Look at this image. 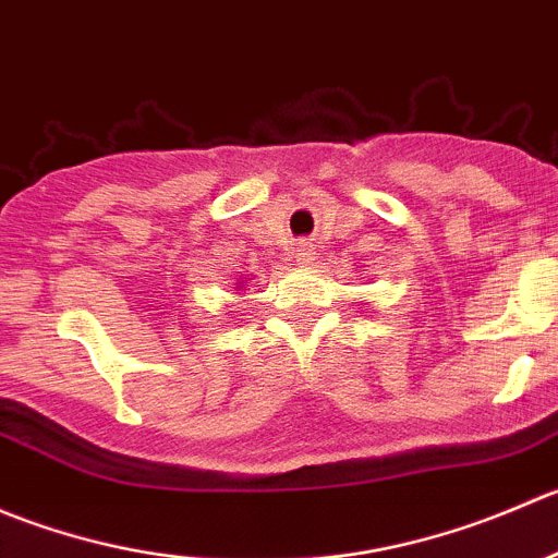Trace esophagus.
Here are the masks:
<instances>
[{"label": "esophagus", "mask_w": 558, "mask_h": 558, "mask_svg": "<svg viewBox=\"0 0 558 558\" xmlns=\"http://www.w3.org/2000/svg\"><path fill=\"white\" fill-rule=\"evenodd\" d=\"M295 257H298V263H308L314 257V250L308 244H298L295 246Z\"/></svg>", "instance_id": "34e87169"}]
</instances>
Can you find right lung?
I'll list each match as a JSON object with an SVG mask.
<instances>
[{"instance_id":"obj_1","label":"right lung","mask_w":558,"mask_h":558,"mask_svg":"<svg viewBox=\"0 0 558 558\" xmlns=\"http://www.w3.org/2000/svg\"><path fill=\"white\" fill-rule=\"evenodd\" d=\"M246 287V279H241V281H235V290H244Z\"/></svg>"}]
</instances>
